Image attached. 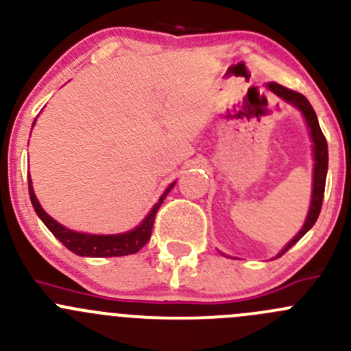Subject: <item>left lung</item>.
Returning <instances> with one entry per match:
<instances>
[{
  "label": "left lung",
  "mask_w": 351,
  "mask_h": 351,
  "mask_svg": "<svg viewBox=\"0 0 351 351\" xmlns=\"http://www.w3.org/2000/svg\"><path fill=\"white\" fill-rule=\"evenodd\" d=\"M267 90L273 93L274 96L280 97L281 101L288 103L290 106H293L295 110L300 111V114L304 117L305 123H307L308 135H311L312 141V158H314V169H312V193H311V206H308L307 217H305L304 226L300 228L297 234L281 248L280 254L276 255L281 257L285 252L290 250L308 230L315 224L317 221L319 213H321L322 207V199H324V189H326V175H328V142H326L324 135H322L321 127H319L317 114H315L314 108L311 106V103L307 101V97L302 96V94L295 93V90L287 89L283 85L274 84V82H269L266 84ZM224 255V254H223Z\"/></svg>",
  "instance_id": "obj_1"
}]
</instances>
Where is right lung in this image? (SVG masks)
<instances>
[{"instance_id":"obj_1","label":"right lung","mask_w":351,"mask_h":351,"mask_svg":"<svg viewBox=\"0 0 351 351\" xmlns=\"http://www.w3.org/2000/svg\"><path fill=\"white\" fill-rule=\"evenodd\" d=\"M36 125L34 120L32 127ZM176 182L169 183L168 189L162 192V195L159 197L158 202L152 206V209L149 210L147 216L142 219V223L138 226L132 228V230L123 231V233H113V234H94V233H84V231H75L70 228L63 226V224L58 223L56 219L49 216L46 210L43 209V206L37 200L36 193H34L32 180H30L29 173V195L30 202H32L34 210L37 213V216L40 217L44 224H46L47 230L64 245L70 252L80 255V257H121V255H130L135 252L141 250L145 243L149 241L152 233V226H154L156 214H158L159 207H161L162 200L166 199L171 189L175 186Z\"/></svg>"}]
</instances>
